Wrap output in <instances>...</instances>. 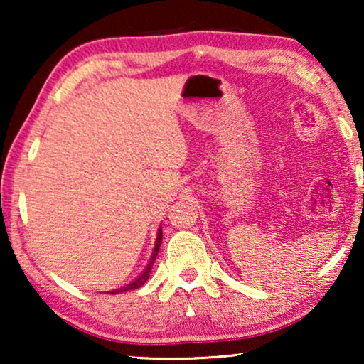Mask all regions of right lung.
<instances>
[{"instance_id": "add662e5", "label": "right lung", "mask_w": 364, "mask_h": 364, "mask_svg": "<svg viewBox=\"0 0 364 364\" xmlns=\"http://www.w3.org/2000/svg\"><path fill=\"white\" fill-rule=\"evenodd\" d=\"M161 243H162V228H159V230H157V238H156V245H154V250H152L151 260H149L147 267H146V270H144V272L141 273V275H139V277L136 278V280H134L132 283H129V285L122 287V288H117V290H112V291H109V293H111V295H116V293H124V291H129V290H137V288H141V287L144 285V283L147 282L149 273H151L154 262H156V258H157L159 248H161Z\"/></svg>"}]
</instances>
